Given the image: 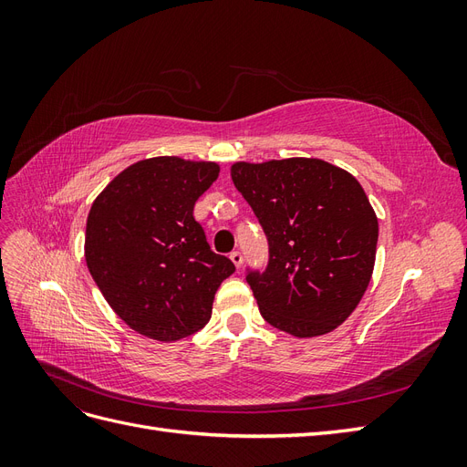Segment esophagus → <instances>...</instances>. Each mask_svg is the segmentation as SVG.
I'll return each mask as SVG.
<instances>
[{"mask_svg": "<svg viewBox=\"0 0 467 467\" xmlns=\"http://www.w3.org/2000/svg\"><path fill=\"white\" fill-rule=\"evenodd\" d=\"M230 259H232V263L239 268V266H242V263H244V255H242V253H239V251H232L230 253Z\"/></svg>", "mask_w": 467, "mask_h": 467, "instance_id": "34e87169", "label": "esophagus"}]
</instances>
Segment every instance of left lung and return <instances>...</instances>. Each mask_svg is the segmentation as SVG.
<instances>
[{
    "label": "left lung",
    "instance_id": "obj_1",
    "mask_svg": "<svg viewBox=\"0 0 467 467\" xmlns=\"http://www.w3.org/2000/svg\"><path fill=\"white\" fill-rule=\"evenodd\" d=\"M235 189L268 239V265L247 282L261 316L294 337L337 329L370 285L378 218L360 182L316 158L232 165Z\"/></svg>",
    "mask_w": 467,
    "mask_h": 467
}]
</instances>
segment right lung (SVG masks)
<instances>
[{"instance_id": "add662e5", "label": "right lung", "mask_w": 467, "mask_h": 467, "mask_svg": "<svg viewBox=\"0 0 467 467\" xmlns=\"http://www.w3.org/2000/svg\"><path fill=\"white\" fill-rule=\"evenodd\" d=\"M214 161L175 155L126 167L97 196L86 228V263L115 314L161 343L202 329L234 263L210 249L192 210L218 179Z\"/></svg>"}]
</instances>
